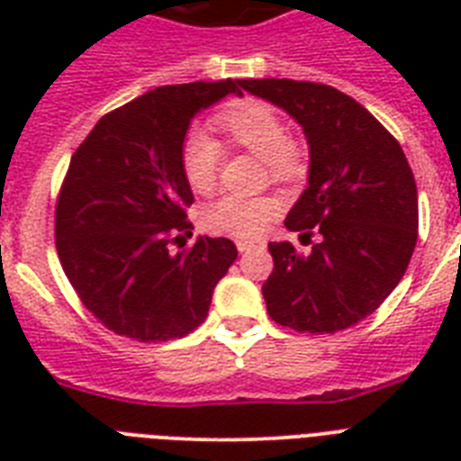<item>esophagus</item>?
<instances>
[{
  "label": "esophagus",
  "instance_id": "obj_1",
  "mask_svg": "<svg viewBox=\"0 0 461 461\" xmlns=\"http://www.w3.org/2000/svg\"><path fill=\"white\" fill-rule=\"evenodd\" d=\"M260 244H263V241H258V239H237L239 253L251 251V249H256V246H260Z\"/></svg>",
  "mask_w": 461,
  "mask_h": 461
}]
</instances>
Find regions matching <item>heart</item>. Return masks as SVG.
Here are the masks:
<instances>
[{"label":"heart","mask_w":461,"mask_h":461,"mask_svg":"<svg viewBox=\"0 0 461 461\" xmlns=\"http://www.w3.org/2000/svg\"><path fill=\"white\" fill-rule=\"evenodd\" d=\"M217 129L224 133L230 146L244 148L260 155L270 179L280 184H296L306 176L308 159L302 143L289 136L285 119L266 103H244L222 112ZM222 146L210 133L194 129L181 143V169L188 186L195 194H210L220 174ZM280 212V201L273 194L258 195H222L201 212L203 230L210 234L230 237H256L273 222Z\"/></svg>","instance_id":"heart-1"}]
</instances>
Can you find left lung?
<instances>
[{
  "label": "left lung",
  "instance_id": "1",
  "mask_svg": "<svg viewBox=\"0 0 461 461\" xmlns=\"http://www.w3.org/2000/svg\"><path fill=\"white\" fill-rule=\"evenodd\" d=\"M239 86L303 126L308 186L287 230L321 234L308 256L289 241L267 244L275 267L263 285L267 313L296 332L332 335L371 315L407 273L419 239V195L393 133L332 86L249 78Z\"/></svg>",
  "mask_w": 461,
  "mask_h": 461
}]
</instances>
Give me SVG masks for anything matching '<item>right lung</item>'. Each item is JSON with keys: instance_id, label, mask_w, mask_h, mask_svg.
<instances>
[{"instance_id": "obj_1", "label": "right lung", "mask_w": 461, "mask_h": 461, "mask_svg": "<svg viewBox=\"0 0 461 461\" xmlns=\"http://www.w3.org/2000/svg\"><path fill=\"white\" fill-rule=\"evenodd\" d=\"M239 81L162 86L104 114L76 148L54 210V239L71 287L117 335L167 342L194 332L208 315L215 285L237 260L230 239L191 230L194 194L181 169L191 119Z\"/></svg>"}]
</instances>
